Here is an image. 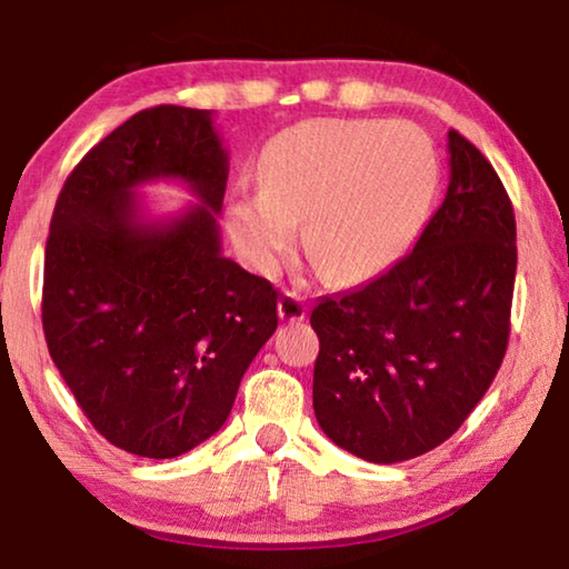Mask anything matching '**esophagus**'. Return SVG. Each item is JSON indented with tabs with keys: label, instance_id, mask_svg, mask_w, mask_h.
<instances>
[{
	"label": "esophagus",
	"instance_id": "obj_1",
	"mask_svg": "<svg viewBox=\"0 0 569 569\" xmlns=\"http://www.w3.org/2000/svg\"><path fill=\"white\" fill-rule=\"evenodd\" d=\"M278 318L289 320V322L305 320L307 318L305 297H299V293H293V291H286L283 297L278 299Z\"/></svg>",
	"mask_w": 569,
	"mask_h": 569
}]
</instances>
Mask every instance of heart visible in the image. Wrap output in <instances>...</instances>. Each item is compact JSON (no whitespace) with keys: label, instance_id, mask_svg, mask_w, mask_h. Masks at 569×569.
Wrapping results in <instances>:
<instances>
[{"label":"heart","instance_id":"b5f03b06","mask_svg":"<svg viewBox=\"0 0 569 569\" xmlns=\"http://www.w3.org/2000/svg\"><path fill=\"white\" fill-rule=\"evenodd\" d=\"M438 181L433 143L412 123L307 120L260 160V189L228 207V233L251 270L272 276L305 220V249L336 283L388 268L420 228Z\"/></svg>","mask_w":569,"mask_h":569}]
</instances>
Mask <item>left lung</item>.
<instances>
[{"label":"left lung","mask_w":569,"mask_h":569,"mask_svg":"<svg viewBox=\"0 0 569 569\" xmlns=\"http://www.w3.org/2000/svg\"><path fill=\"white\" fill-rule=\"evenodd\" d=\"M515 239L505 183L476 143L449 131V189L415 249L312 309V407L330 441L393 465L457 433L505 359Z\"/></svg>","instance_id":"obj_1"}]
</instances>
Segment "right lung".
Instances as JSON below:
<instances>
[{
    "label": "right lung",
    "mask_w": 569,
    "mask_h": 569,
    "mask_svg": "<svg viewBox=\"0 0 569 569\" xmlns=\"http://www.w3.org/2000/svg\"><path fill=\"white\" fill-rule=\"evenodd\" d=\"M170 177L200 204L147 221L134 189ZM228 152L210 110L160 104L86 152L57 197L41 322L107 441L172 459L218 433L278 328V291L220 251Z\"/></svg>",
    "instance_id": "right-lung-1"
}]
</instances>
